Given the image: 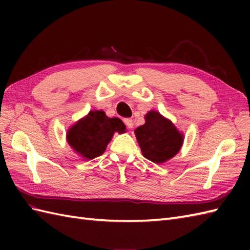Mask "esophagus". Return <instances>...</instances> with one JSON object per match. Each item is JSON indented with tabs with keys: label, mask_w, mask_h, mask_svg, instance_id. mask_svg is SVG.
Returning <instances> with one entry per match:
<instances>
[{
	"label": "esophagus",
	"mask_w": 250,
	"mask_h": 250,
	"mask_svg": "<svg viewBox=\"0 0 250 250\" xmlns=\"http://www.w3.org/2000/svg\"><path fill=\"white\" fill-rule=\"evenodd\" d=\"M124 121H125V124L126 125V128H128V129L133 128V120L130 119V118H125Z\"/></svg>",
	"instance_id": "34e87169"
}]
</instances>
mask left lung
Segmentation results:
<instances>
[{
  "label": "left lung",
  "instance_id": "1",
  "mask_svg": "<svg viewBox=\"0 0 250 250\" xmlns=\"http://www.w3.org/2000/svg\"><path fill=\"white\" fill-rule=\"evenodd\" d=\"M135 136L143 156L153 163H163L172 159L182 148L183 133L171 120L150 110L145 116V124L136 128Z\"/></svg>",
  "mask_w": 250,
  "mask_h": 250
}]
</instances>
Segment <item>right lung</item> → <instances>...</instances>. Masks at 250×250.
Segmentation results:
<instances>
[{
	"label": "right lung",
	"instance_id": "add662e5",
	"mask_svg": "<svg viewBox=\"0 0 250 250\" xmlns=\"http://www.w3.org/2000/svg\"><path fill=\"white\" fill-rule=\"evenodd\" d=\"M115 132H125V125L119 118H108L103 110H90L68 129L66 139L78 155L91 160L103 155Z\"/></svg>",
	"mask_w": 250,
	"mask_h": 250
}]
</instances>
